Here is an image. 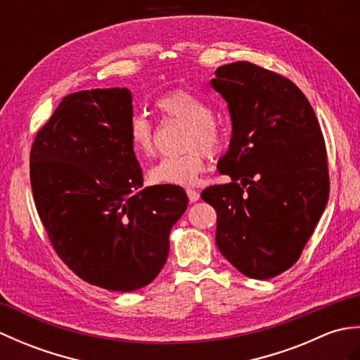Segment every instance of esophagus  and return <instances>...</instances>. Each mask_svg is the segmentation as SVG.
Listing matches in <instances>:
<instances>
[{
  "mask_svg": "<svg viewBox=\"0 0 360 360\" xmlns=\"http://www.w3.org/2000/svg\"><path fill=\"white\" fill-rule=\"evenodd\" d=\"M186 193L188 196V201L190 202H196L198 200H200V192L195 188H186Z\"/></svg>",
  "mask_w": 360,
  "mask_h": 360,
  "instance_id": "34e87169",
  "label": "esophagus"
}]
</instances>
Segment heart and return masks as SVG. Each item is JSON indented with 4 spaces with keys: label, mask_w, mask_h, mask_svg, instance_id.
<instances>
[{
    "label": "heart",
    "mask_w": 360,
    "mask_h": 360,
    "mask_svg": "<svg viewBox=\"0 0 360 360\" xmlns=\"http://www.w3.org/2000/svg\"><path fill=\"white\" fill-rule=\"evenodd\" d=\"M156 108L164 119L187 124L184 147L181 155L165 156L150 170V181L165 186H192L209 165V153L218 155L226 147L227 128L212 112V106L202 97L187 89H172L156 98ZM129 143L134 155L145 159L155 155V125L137 112L129 120Z\"/></svg>",
    "instance_id": "obj_1"
}]
</instances>
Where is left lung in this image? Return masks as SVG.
<instances>
[{
    "label": "left lung",
    "instance_id": "obj_1",
    "mask_svg": "<svg viewBox=\"0 0 360 360\" xmlns=\"http://www.w3.org/2000/svg\"><path fill=\"white\" fill-rule=\"evenodd\" d=\"M212 86L232 117L219 172L232 182L202 190L217 210V246L250 278L267 280L300 258L330 196L326 145L295 83L249 63L219 66Z\"/></svg>",
    "mask_w": 360,
    "mask_h": 360
}]
</instances>
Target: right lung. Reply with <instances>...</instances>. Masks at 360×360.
Here are the masks:
<instances>
[{"mask_svg":"<svg viewBox=\"0 0 360 360\" xmlns=\"http://www.w3.org/2000/svg\"><path fill=\"white\" fill-rule=\"evenodd\" d=\"M131 117L128 89L80 91L60 102L30 148L34 202L56 254L82 280L120 292L158 277L188 202L178 186L141 190Z\"/></svg>","mask_w":360,"mask_h":360,"instance_id":"add662e5","label":"right lung"}]
</instances>
